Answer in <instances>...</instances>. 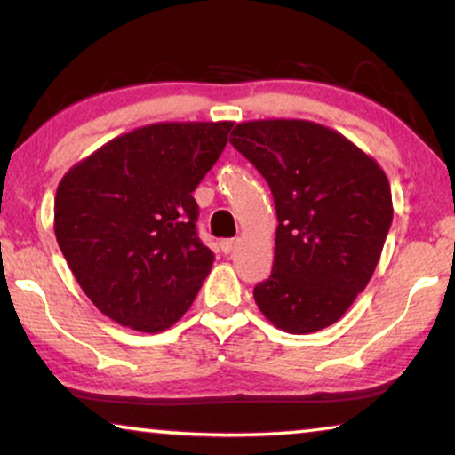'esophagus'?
I'll list each match as a JSON object with an SVG mask.
<instances>
[{"instance_id": "obj_1", "label": "esophagus", "mask_w": 455, "mask_h": 455, "mask_svg": "<svg viewBox=\"0 0 455 455\" xmlns=\"http://www.w3.org/2000/svg\"><path fill=\"white\" fill-rule=\"evenodd\" d=\"M238 243H240V240H235V238L223 240V242H221V250H223V254H232L234 250L238 248Z\"/></svg>"}]
</instances>
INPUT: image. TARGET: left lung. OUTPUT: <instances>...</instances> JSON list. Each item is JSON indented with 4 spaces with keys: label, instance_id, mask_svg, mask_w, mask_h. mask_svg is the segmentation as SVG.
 <instances>
[{
    "label": "left lung",
    "instance_id": "8db88e82",
    "mask_svg": "<svg viewBox=\"0 0 455 455\" xmlns=\"http://www.w3.org/2000/svg\"><path fill=\"white\" fill-rule=\"evenodd\" d=\"M232 135L271 187L279 221L256 306L283 332H318L345 315L378 267L394 215L387 176L339 131L304 118L246 121Z\"/></svg>",
    "mask_w": 455,
    "mask_h": 455
}]
</instances>
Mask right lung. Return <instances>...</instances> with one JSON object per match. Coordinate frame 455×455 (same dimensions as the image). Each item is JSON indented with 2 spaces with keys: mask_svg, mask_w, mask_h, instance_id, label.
I'll return each instance as SVG.
<instances>
[{
  "mask_svg": "<svg viewBox=\"0 0 455 455\" xmlns=\"http://www.w3.org/2000/svg\"><path fill=\"white\" fill-rule=\"evenodd\" d=\"M232 121L154 123L71 166L55 195V235L104 315L140 332L179 322L215 256L196 235L193 190L228 143Z\"/></svg>",
  "mask_w": 455,
  "mask_h": 455,
  "instance_id": "obj_1",
  "label": "right lung"
}]
</instances>
